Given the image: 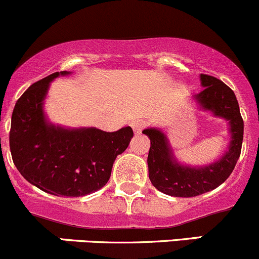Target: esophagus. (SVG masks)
<instances>
[{
	"label": "esophagus",
	"instance_id": "esophagus-1",
	"mask_svg": "<svg viewBox=\"0 0 259 259\" xmlns=\"http://www.w3.org/2000/svg\"><path fill=\"white\" fill-rule=\"evenodd\" d=\"M131 127H132L133 132L135 133H141L142 132L143 127H145V123H143L142 121H133L132 123H131Z\"/></svg>",
	"mask_w": 259,
	"mask_h": 259
}]
</instances>
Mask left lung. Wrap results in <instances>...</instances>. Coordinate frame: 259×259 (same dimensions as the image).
<instances>
[{
  "label": "left lung",
  "mask_w": 259,
  "mask_h": 259,
  "mask_svg": "<svg viewBox=\"0 0 259 259\" xmlns=\"http://www.w3.org/2000/svg\"><path fill=\"white\" fill-rule=\"evenodd\" d=\"M203 90L192 97L197 108L227 121L231 141L225 153L212 163L191 166L175 156L166 132L148 127L142 133L151 141L148 152V176L159 192L172 197H196L222 185L231 176L239 158L243 141V119L236 95L215 77L201 74Z\"/></svg>",
  "instance_id": "obj_1"
}]
</instances>
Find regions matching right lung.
<instances>
[{"label": "right lung", "mask_w": 259, "mask_h": 259, "mask_svg": "<svg viewBox=\"0 0 259 259\" xmlns=\"http://www.w3.org/2000/svg\"><path fill=\"white\" fill-rule=\"evenodd\" d=\"M72 72L50 74L18 98L11 119L10 148L26 181L58 197H82L108 182L116 157L133 137L130 126L116 132L96 127L70 128L50 122L45 100L51 82Z\"/></svg>", "instance_id": "1"}]
</instances>
